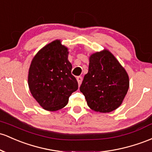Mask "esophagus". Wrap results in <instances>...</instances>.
<instances>
[{"mask_svg":"<svg viewBox=\"0 0 152 152\" xmlns=\"http://www.w3.org/2000/svg\"><path fill=\"white\" fill-rule=\"evenodd\" d=\"M76 79H77V81H78V84L80 86L81 84V82H82V80H83V78L81 77V76H78L77 78H76Z\"/></svg>","mask_w":152,"mask_h":152,"instance_id":"esophagus-1","label":"esophagus"}]
</instances>
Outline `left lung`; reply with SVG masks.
<instances>
[{
  "label": "left lung",
  "instance_id": "1",
  "mask_svg": "<svg viewBox=\"0 0 152 152\" xmlns=\"http://www.w3.org/2000/svg\"><path fill=\"white\" fill-rule=\"evenodd\" d=\"M128 88V73L110 52L104 49L91 55L80 91L92 110L105 113L116 110Z\"/></svg>",
  "mask_w": 152,
  "mask_h": 152
}]
</instances>
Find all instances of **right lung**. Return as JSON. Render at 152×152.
Segmentation results:
<instances>
[{
  "label": "right lung",
  "mask_w": 152,
  "mask_h": 152,
  "mask_svg": "<svg viewBox=\"0 0 152 152\" xmlns=\"http://www.w3.org/2000/svg\"><path fill=\"white\" fill-rule=\"evenodd\" d=\"M68 55V48L56 39L43 47L31 61L28 74L30 92L46 110L62 109L78 89Z\"/></svg>",
  "instance_id": "obj_1"
}]
</instances>
